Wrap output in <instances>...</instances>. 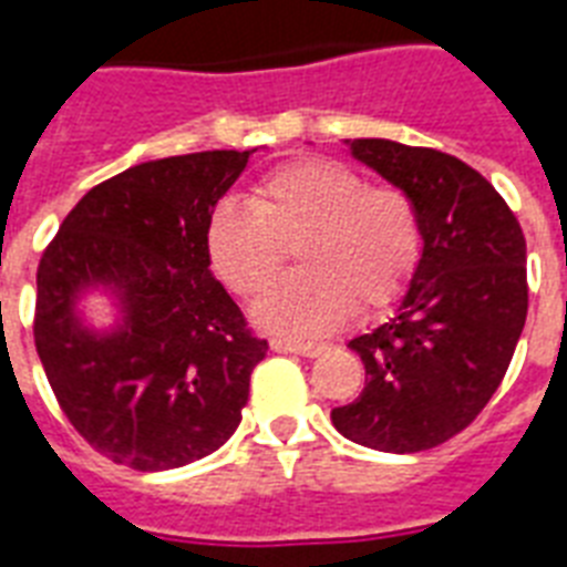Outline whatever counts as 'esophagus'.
Here are the masks:
<instances>
[{"label":"esophagus","mask_w":567,"mask_h":567,"mask_svg":"<svg viewBox=\"0 0 567 567\" xmlns=\"http://www.w3.org/2000/svg\"><path fill=\"white\" fill-rule=\"evenodd\" d=\"M274 350H276V353L306 355V359H315V355L327 353V347H323V344H302V341H291V338H276Z\"/></svg>","instance_id":"esophagus-1"}]
</instances>
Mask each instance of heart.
Segmentation results:
<instances>
[{
	"mask_svg": "<svg viewBox=\"0 0 567 567\" xmlns=\"http://www.w3.org/2000/svg\"><path fill=\"white\" fill-rule=\"evenodd\" d=\"M249 205H214L205 249L220 282L240 297L261 291L297 249L302 270L274 282L252 306L261 329L327 336L350 311L377 315L403 297L421 256V223L409 194L368 185L329 158L265 173Z\"/></svg>",
	"mask_w": 567,
	"mask_h": 567,
	"instance_id": "obj_1",
	"label": "heart"
}]
</instances>
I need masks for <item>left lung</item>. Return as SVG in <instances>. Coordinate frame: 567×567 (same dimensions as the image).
Segmentation results:
<instances>
[{"mask_svg":"<svg viewBox=\"0 0 567 567\" xmlns=\"http://www.w3.org/2000/svg\"><path fill=\"white\" fill-rule=\"evenodd\" d=\"M344 144L409 194L423 252L394 318L347 344L362 355L364 391L332 423L382 453L439 447L506 377L527 320V240L492 182L456 155L385 137Z\"/></svg>","mask_w":567,"mask_h":567,"instance_id":"1","label":"left lung"}]
</instances>
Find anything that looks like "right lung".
<instances>
[{"label":"right lung","mask_w":567,"mask_h":567,"mask_svg":"<svg viewBox=\"0 0 567 567\" xmlns=\"http://www.w3.org/2000/svg\"><path fill=\"white\" fill-rule=\"evenodd\" d=\"M252 153L135 164L87 190L40 258V364L66 421L117 465L171 471L238 430L267 341L212 276L205 223ZM87 290L115 297L111 330L81 320Z\"/></svg>","instance_id":"add662e5"}]
</instances>
